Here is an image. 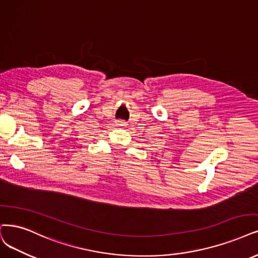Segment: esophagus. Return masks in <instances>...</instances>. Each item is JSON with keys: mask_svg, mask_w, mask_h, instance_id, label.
<instances>
[{"mask_svg": "<svg viewBox=\"0 0 258 258\" xmlns=\"http://www.w3.org/2000/svg\"><path fill=\"white\" fill-rule=\"evenodd\" d=\"M117 123H118V125H120V126H126V122H124V121H117Z\"/></svg>", "mask_w": 258, "mask_h": 258, "instance_id": "34e87169", "label": "esophagus"}]
</instances>
